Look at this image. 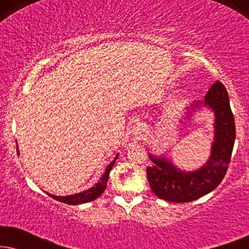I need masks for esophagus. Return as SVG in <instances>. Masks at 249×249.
Segmentation results:
<instances>
[{"label": "esophagus", "mask_w": 249, "mask_h": 249, "mask_svg": "<svg viewBox=\"0 0 249 249\" xmlns=\"http://www.w3.org/2000/svg\"><path fill=\"white\" fill-rule=\"evenodd\" d=\"M131 131H132V134H134V136H136V137L141 138L145 134V127L142 124H136L131 127Z\"/></svg>", "instance_id": "esophagus-1"}]
</instances>
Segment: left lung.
Masks as SVG:
<instances>
[{"label":"left lung","instance_id":"8db88e82","mask_svg":"<svg viewBox=\"0 0 249 249\" xmlns=\"http://www.w3.org/2000/svg\"><path fill=\"white\" fill-rule=\"evenodd\" d=\"M209 110L213 113V142L211 154L200 168L193 171L181 170L164 155L148 156L153 162L146 168L148 183L155 196L173 203H187L209 194L220 185L226 176L232 153L236 128L229 96L222 83L216 80L204 101L187 105L180 124L190 120L196 112Z\"/></svg>","mask_w":249,"mask_h":249}]
</instances>
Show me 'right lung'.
Masks as SVG:
<instances>
[{
  "mask_svg": "<svg viewBox=\"0 0 249 249\" xmlns=\"http://www.w3.org/2000/svg\"><path fill=\"white\" fill-rule=\"evenodd\" d=\"M17 151H18V153H19L18 146H17ZM118 158H119V153L115 155L113 161L108 163V165L105 168V171L103 175H102L101 179L98 180V181L95 183L93 187L84 190V192L76 193V194H72V195H67V196H56V195H53V194H50L47 192H45V193L49 196L52 197V198L59 200V202H61V203L69 204V205H78V204H84V203L91 202V200H95L102 195V193L104 192L105 188H107V183L108 180V176H110V171L112 170V168H113L114 163H115V161H117Z\"/></svg>",
  "mask_w": 249,
  "mask_h": 249,
  "instance_id": "1",
  "label": "right lung"
}]
</instances>
